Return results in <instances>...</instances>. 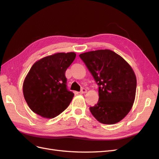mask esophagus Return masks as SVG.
<instances>
[{"instance_id":"esophagus-1","label":"esophagus","mask_w":159,"mask_h":159,"mask_svg":"<svg viewBox=\"0 0 159 159\" xmlns=\"http://www.w3.org/2000/svg\"><path fill=\"white\" fill-rule=\"evenodd\" d=\"M86 92H87V90H86V89L83 88L82 89H81V90L80 91V93H81V94H84V93H85Z\"/></svg>"}]
</instances>
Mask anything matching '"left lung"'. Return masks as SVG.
Listing matches in <instances>:
<instances>
[{
    "label": "left lung",
    "instance_id": "left-lung-1",
    "mask_svg": "<svg viewBox=\"0 0 159 159\" xmlns=\"http://www.w3.org/2000/svg\"><path fill=\"white\" fill-rule=\"evenodd\" d=\"M80 57L99 85V100L89 107L91 114L103 124L121 121L135 99L137 78L131 66L110 50L85 52Z\"/></svg>",
    "mask_w": 159,
    "mask_h": 159
}]
</instances>
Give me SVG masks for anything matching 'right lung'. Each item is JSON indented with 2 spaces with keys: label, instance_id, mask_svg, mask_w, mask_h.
<instances>
[{
  "label": "right lung",
  "instance_id": "right-lung-1",
  "mask_svg": "<svg viewBox=\"0 0 159 159\" xmlns=\"http://www.w3.org/2000/svg\"><path fill=\"white\" fill-rule=\"evenodd\" d=\"M74 52H60L34 64L23 83V94L33 112L54 118L69 106L74 94L68 90L65 73L75 58Z\"/></svg>",
  "mask_w": 159,
  "mask_h": 159
}]
</instances>
